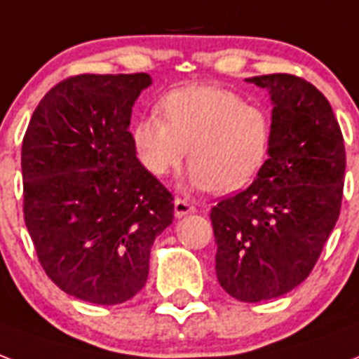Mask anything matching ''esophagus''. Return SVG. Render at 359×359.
Wrapping results in <instances>:
<instances>
[{
  "label": "esophagus",
  "mask_w": 359,
  "mask_h": 359,
  "mask_svg": "<svg viewBox=\"0 0 359 359\" xmlns=\"http://www.w3.org/2000/svg\"><path fill=\"white\" fill-rule=\"evenodd\" d=\"M194 211H196V208H194L191 202H187V200H182V198L174 200V215H176L177 219L185 217V215L194 213Z\"/></svg>",
  "instance_id": "obj_1"
}]
</instances>
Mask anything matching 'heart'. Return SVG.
<instances>
[{"label":"heart","instance_id":"heart-1","mask_svg":"<svg viewBox=\"0 0 359 359\" xmlns=\"http://www.w3.org/2000/svg\"><path fill=\"white\" fill-rule=\"evenodd\" d=\"M161 115L136 119L130 138L138 159L154 176L191 163L189 183L215 193L245 185L268 155L271 119L234 91L217 86H187L166 93Z\"/></svg>","mask_w":359,"mask_h":359}]
</instances>
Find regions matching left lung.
I'll list each match as a JSON object with an SVG mask.
<instances>
[{
	"label": "left lung",
	"mask_w": 359,
	"mask_h": 359,
	"mask_svg": "<svg viewBox=\"0 0 359 359\" xmlns=\"http://www.w3.org/2000/svg\"><path fill=\"white\" fill-rule=\"evenodd\" d=\"M247 82L271 97V142L255 182L211 208L219 285L257 304L304 283L337 223L344 140L330 102L294 74Z\"/></svg>",
	"instance_id": "8db88e82"
}]
</instances>
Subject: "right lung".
<instances>
[{
    "label": "right lung",
    "mask_w": 359,
    "mask_h": 359,
    "mask_svg": "<svg viewBox=\"0 0 359 359\" xmlns=\"http://www.w3.org/2000/svg\"><path fill=\"white\" fill-rule=\"evenodd\" d=\"M151 76L79 74L41 99L22 142L24 221L61 290L118 305L146 285L174 196L136 159L130 112Z\"/></svg>",
    "instance_id": "obj_1"
}]
</instances>
